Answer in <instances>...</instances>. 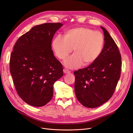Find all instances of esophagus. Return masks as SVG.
I'll return each mask as SVG.
<instances>
[{"mask_svg":"<svg viewBox=\"0 0 133 133\" xmlns=\"http://www.w3.org/2000/svg\"><path fill=\"white\" fill-rule=\"evenodd\" d=\"M63 72L65 73V74H68V73H69L70 72V71L69 70H68L66 69H63Z\"/></svg>","mask_w":133,"mask_h":133,"instance_id":"esophagus-1","label":"esophagus"}]
</instances>
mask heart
<instances>
[{
    "mask_svg": "<svg viewBox=\"0 0 133 133\" xmlns=\"http://www.w3.org/2000/svg\"><path fill=\"white\" fill-rule=\"evenodd\" d=\"M104 37L99 31L87 27H79L66 31L64 37L57 36L52 42V48L56 56L64 59L72 51L74 54L64 61L69 69L88 65L96 61L102 51Z\"/></svg>",
    "mask_w": 133,
    "mask_h": 133,
    "instance_id": "obj_1",
    "label": "heart"
}]
</instances>
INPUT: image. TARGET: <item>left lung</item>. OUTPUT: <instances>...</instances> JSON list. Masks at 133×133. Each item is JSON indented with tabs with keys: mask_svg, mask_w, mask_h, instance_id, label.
I'll list each match as a JSON object with an SVG mask.
<instances>
[{
	"mask_svg": "<svg viewBox=\"0 0 133 133\" xmlns=\"http://www.w3.org/2000/svg\"><path fill=\"white\" fill-rule=\"evenodd\" d=\"M104 36L101 54L94 63L74 71L77 99L88 108H96L111 98L121 76V56L108 32L101 27Z\"/></svg>",
	"mask_w": 133,
	"mask_h": 133,
	"instance_id": "1",
	"label": "left lung"
}]
</instances>
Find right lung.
Returning <instances> with one entry per match:
<instances>
[{
    "label": "right lung",
    "mask_w": 133,
    "mask_h": 133,
    "mask_svg": "<svg viewBox=\"0 0 133 133\" xmlns=\"http://www.w3.org/2000/svg\"><path fill=\"white\" fill-rule=\"evenodd\" d=\"M62 23L32 27L17 39L11 52L10 70L17 93L26 103L42 107L51 100L54 82L63 75L54 57L52 41Z\"/></svg>",
    "instance_id": "right-lung-1"
}]
</instances>
